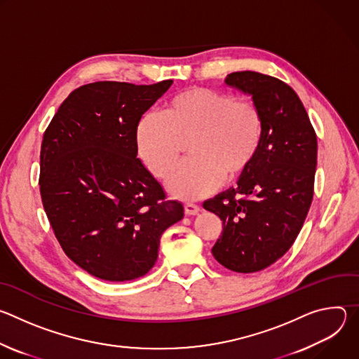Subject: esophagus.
Here are the masks:
<instances>
[{"instance_id": "34e87169", "label": "esophagus", "mask_w": 359, "mask_h": 359, "mask_svg": "<svg viewBox=\"0 0 359 359\" xmlns=\"http://www.w3.org/2000/svg\"><path fill=\"white\" fill-rule=\"evenodd\" d=\"M198 212H200V208L197 206V204L190 203V201L184 203V213H186L187 216H194V215H197Z\"/></svg>"}]
</instances>
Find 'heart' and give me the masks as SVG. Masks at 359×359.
Returning a JSON list of instances; mask_svg holds the SVG:
<instances>
[{
  "label": "heart",
  "instance_id": "heart-1",
  "mask_svg": "<svg viewBox=\"0 0 359 359\" xmlns=\"http://www.w3.org/2000/svg\"><path fill=\"white\" fill-rule=\"evenodd\" d=\"M264 118L252 100L209 88H189L169 97L161 114H144L135 132L137 153L156 179L176 166L183 144L189 161L168 180L169 191L193 200L216 190L223 180L241 177L259 155Z\"/></svg>",
  "mask_w": 359,
  "mask_h": 359
}]
</instances>
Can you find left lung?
Returning a JSON list of instances; mask_svg holds the SVG:
<instances>
[{
	"instance_id": "8db88e82",
	"label": "left lung",
	"mask_w": 359,
	"mask_h": 359,
	"mask_svg": "<svg viewBox=\"0 0 359 359\" xmlns=\"http://www.w3.org/2000/svg\"><path fill=\"white\" fill-rule=\"evenodd\" d=\"M226 83L252 96L264 118L259 155L237 187L206 200L223 233L215 259L236 273L267 269L295 241L314 196L317 135L302 102L285 82L259 72L227 75Z\"/></svg>"
}]
</instances>
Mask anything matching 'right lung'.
<instances>
[{
  "instance_id": "obj_1",
  "label": "right lung",
  "mask_w": 359,
  "mask_h": 359,
  "mask_svg": "<svg viewBox=\"0 0 359 359\" xmlns=\"http://www.w3.org/2000/svg\"><path fill=\"white\" fill-rule=\"evenodd\" d=\"M173 81H100L62 102L41 144L39 191L68 257L90 276L129 281L158 260L161 236L182 203L137 159L136 125Z\"/></svg>"
}]
</instances>
